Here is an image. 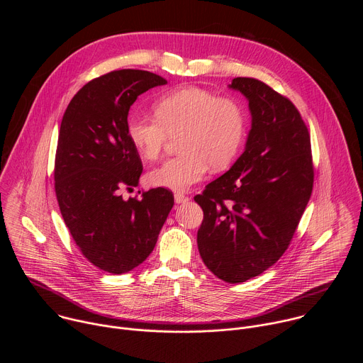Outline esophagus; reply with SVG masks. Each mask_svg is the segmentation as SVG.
Instances as JSON below:
<instances>
[{"label":"esophagus","instance_id":"obj_1","mask_svg":"<svg viewBox=\"0 0 363 363\" xmlns=\"http://www.w3.org/2000/svg\"><path fill=\"white\" fill-rule=\"evenodd\" d=\"M174 199H175L177 203H185V202L189 201V198L185 196V195H182V194H175V195H174Z\"/></svg>","mask_w":363,"mask_h":363}]
</instances>
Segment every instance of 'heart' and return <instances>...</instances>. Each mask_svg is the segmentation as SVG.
Segmentation results:
<instances>
[{
    "mask_svg": "<svg viewBox=\"0 0 363 363\" xmlns=\"http://www.w3.org/2000/svg\"><path fill=\"white\" fill-rule=\"evenodd\" d=\"M155 115H132L126 132L132 146L153 161L169 135L181 133V157L152 169L149 184L171 191H186L210 169L227 168L242 145L245 113L240 103L201 87H182L161 96Z\"/></svg>",
    "mask_w": 363,
    "mask_h": 363,
    "instance_id": "b5f03b06",
    "label": "heart"
}]
</instances>
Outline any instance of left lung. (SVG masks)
<instances>
[{"instance_id":"8db88e82","label":"left lung","mask_w":363,"mask_h":363,"mask_svg":"<svg viewBox=\"0 0 363 363\" xmlns=\"http://www.w3.org/2000/svg\"><path fill=\"white\" fill-rule=\"evenodd\" d=\"M248 101L244 152L194 199L203 211L196 234L203 264L235 284L272 267L287 250L313 189L308 130L293 103L266 83L228 84Z\"/></svg>"}]
</instances>
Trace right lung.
Returning <instances> with one entry per match:
<instances>
[{"mask_svg": "<svg viewBox=\"0 0 363 363\" xmlns=\"http://www.w3.org/2000/svg\"><path fill=\"white\" fill-rule=\"evenodd\" d=\"M167 80L145 70L123 69L84 84L65 112L55 167L63 220L87 260L103 272L123 274L153 251L174 206L165 188L123 199L138 186L142 162L126 125L142 93Z\"/></svg>", "mask_w": 363, "mask_h": 363, "instance_id": "add662e5", "label": "right lung"}]
</instances>
